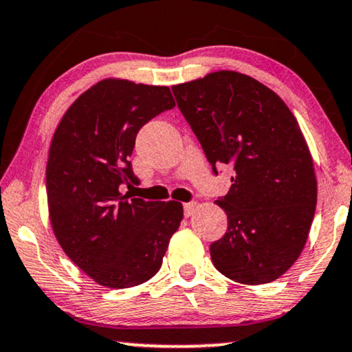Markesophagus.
I'll return each instance as SVG.
<instances>
[{
  "label": "esophagus",
  "instance_id": "obj_1",
  "mask_svg": "<svg viewBox=\"0 0 352 352\" xmlns=\"http://www.w3.org/2000/svg\"><path fill=\"white\" fill-rule=\"evenodd\" d=\"M195 211H197V203H195V201H188V203H186V205H184V214H186V217L193 216V214H195Z\"/></svg>",
  "mask_w": 352,
  "mask_h": 352
}]
</instances>
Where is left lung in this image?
<instances>
[{
    "label": "left lung",
    "instance_id": "left-lung-1",
    "mask_svg": "<svg viewBox=\"0 0 352 352\" xmlns=\"http://www.w3.org/2000/svg\"><path fill=\"white\" fill-rule=\"evenodd\" d=\"M171 89L212 171H235L227 195L216 200L228 227L210 248L214 267L235 283L274 281L302 254L318 200L297 119L272 89L236 71Z\"/></svg>",
    "mask_w": 352,
    "mask_h": 352
}]
</instances>
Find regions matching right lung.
Wrapping results in <instances>:
<instances>
[{"label":"right lung","mask_w":352,"mask_h":352,"mask_svg":"<svg viewBox=\"0 0 352 352\" xmlns=\"http://www.w3.org/2000/svg\"><path fill=\"white\" fill-rule=\"evenodd\" d=\"M176 106L165 85L103 79L55 130L45 168L50 226L71 261L100 286L126 289L154 276L184 210L122 193L138 184L130 155L140 129Z\"/></svg>","instance_id":"add662e5"}]
</instances>
